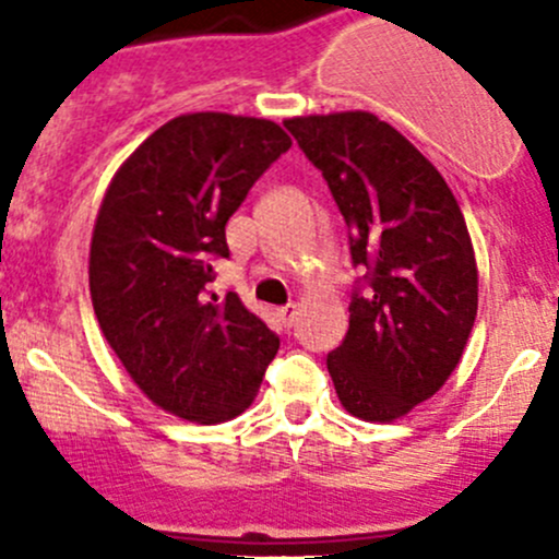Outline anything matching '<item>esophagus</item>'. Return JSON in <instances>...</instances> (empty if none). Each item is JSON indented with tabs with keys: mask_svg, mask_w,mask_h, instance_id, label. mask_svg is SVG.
I'll use <instances>...</instances> for the list:
<instances>
[{
	"mask_svg": "<svg viewBox=\"0 0 559 559\" xmlns=\"http://www.w3.org/2000/svg\"><path fill=\"white\" fill-rule=\"evenodd\" d=\"M297 313H300V306H295V302H292V306L278 308V311H275V316H278V321H281V324H284V326L295 324Z\"/></svg>",
	"mask_w": 559,
	"mask_h": 559,
	"instance_id": "esophagus-1",
	"label": "esophagus"
}]
</instances>
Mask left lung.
<instances>
[{
  "instance_id": "8db88e82",
  "label": "left lung",
  "mask_w": 559,
  "mask_h": 559,
  "mask_svg": "<svg viewBox=\"0 0 559 559\" xmlns=\"http://www.w3.org/2000/svg\"><path fill=\"white\" fill-rule=\"evenodd\" d=\"M348 227L368 292L326 354L337 400L365 421H394L447 384L478 311L465 218L430 159L368 110L286 118Z\"/></svg>"
}]
</instances>
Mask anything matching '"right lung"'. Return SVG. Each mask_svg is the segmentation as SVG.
Listing matches in <instances>:
<instances>
[{
	"mask_svg": "<svg viewBox=\"0 0 559 559\" xmlns=\"http://www.w3.org/2000/svg\"><path fill=\"white\" fill-rule=\"evenodd\" d=\"M289 145L267 118L186 112L107 186L88 251L94 313L129 379L167 414L235 419L278 352V335L235 292L218 302L205 284L213 259L229 257V216Z\"/></svg>",
	"mask_w": 559,
	"mask_h": 559,
	"instance_id": "add662e5",
	"label": "right lung"
}]
</instances>
